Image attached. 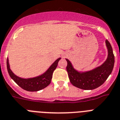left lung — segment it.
Listing matches in <instances>:
<instances>
[{"instance_id":"8db88e82","label":"left lung","mask_w":120,"mask_h":120,"mask_svg":"<svg viewBox=\"0 0 120 120\" xmlns=\"http://www.w3.org/2000/svg\"><path fill=\"white\" fill-rule=\"evenodd\" d=\"M108 55L105 62L100 66L87 71H78L72 66L71 62L66 58L68 65L66 70L71 83L74 86L82 90H93L102 85L113 70L115 57L111 45L105 40Z\"/></svg>"}]
</instances>
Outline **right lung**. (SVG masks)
I'll return each mask as SVG.
<instances>
[{
  "instance_id": "1",
  "label": "right lung",
  "mask_w": 120,
  "mask_h": 120,
  "mask_svg": "<svg viewBox=\"0 0 120 120\" xmlns=\"http://www.w3.org/2000/svg\"><path fill=\"white\" fill-rule=\"evenodd\" d=\"M60 59L61 58H58L55 60L43 74L32 78L24 79L15 75L11 70L8 58L7 60V70L11 78L22 89L29 91H40L41 90L46 88V86H48L50 84L53 72L57 68L58 62Z\"/></svg>"
}]
</instances>
